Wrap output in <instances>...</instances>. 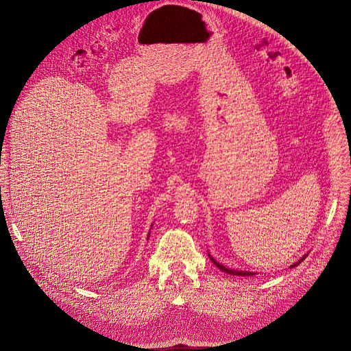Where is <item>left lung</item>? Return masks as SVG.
Here are the masks:
<instances>
[{"mask_svg": "<svg viewBox=\"0 0 351 351\" xmlns=\"http://www.w3.org/2000/svg\"><path fill=\"white\" fill-rule=\"evenodd\" d=\"M210 256V254H208ZM210 258H211V261L215 264V267H218L221 271H223V272H226V274H230V275H237V276H252V275H254L253 272H247V271H234V269H229V268H226V267H223L222 264H219V263H217L211 256H210ZM306 257H303L302 260H300V261H297V263H294L291 267H295V265H298L300 263H302L303 260H304ZM290 267V268H291Z\"/></svg>", "mask_w": 351, "mask_h": 351, "instance_id": "obj_1", "label": "left lung"}]
</instances>
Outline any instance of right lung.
Wrapping results in <instances>:
<instances>
[{"label":"right lung","mask_w":351,"mask_h":351,"mask_svg":"<svg viewBox=\"0 0 351 351\" xmlns=\"http://www.w3.org/2000/svg\"><path fill=\"white\" fill-rule=\"evenodd\" d=\"M148 236H149V234H148Z\"/></svg>","instance_id":"1"}]
</instances>
